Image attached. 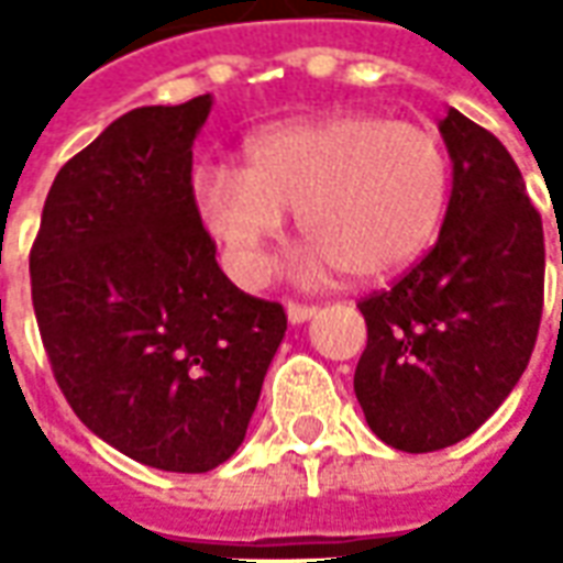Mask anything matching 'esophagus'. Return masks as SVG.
Instances as JSON below:
<instances>
[{
  "instance_id": "1",
  "label": "esophagus",
  "mask_w": 563,
  "mask_h": 563,
  "mask_svg": "<svg viewBox=\"0 0 563 563\" xmlns=\"http://www.w3.org/2000/svg\"><path fill=\"white\" fill-rule=\"evenodd\" d=\"M313 313H317V307H307V305L286 307V317H289V322H292V325H301V322H307V319H313Z\"/></svg>"
}]
</instances>
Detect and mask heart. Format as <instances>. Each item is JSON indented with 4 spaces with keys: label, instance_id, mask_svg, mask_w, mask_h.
<instances>
[{
    "label": "heart",
    "instance_id": "b5f03b06",
    "mask_svg": "<svg viewBox=\"0 0 563 563\" xmlns=\"http://www.w3.org/2000/svg\"><path fill=\"white\" fill-rule=\"evenodd\" d=\"M449 201V159L434 132L341 111L265 129L244 144L241 172L201 168L192 208L244 286H262L298 213L301 277L379 280L434 241Z\"/></svg>",
    "mask_w": 563,
    "mask_h": 563
}]
</instances>
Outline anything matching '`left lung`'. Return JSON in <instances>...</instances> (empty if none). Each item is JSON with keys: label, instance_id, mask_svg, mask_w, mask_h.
Segmentation results:
<instances>
[{"label": "left lung", "instance_id": "8db88e82", "mask_svg": "<svg viewBox=\"0 0 563 563\" xmlns=\"http://www.w3.org/2000/svg\"><path fill=\"white\" fill-rule=\"evenodd\" d=\"M440 135L452 159L440 238L391 289L358 305L367 346L355 398L371 431L401 452L471 437L516 389L543 317V220L519 165L455 108Z\"/></svg>", "mask_w": 563, "mask_h": 563}]
</instances>
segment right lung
Here are the masks:
<instances>
[{
	"label": "right lung",
	"mask_w": 563,
	"mask_h": 563,
	"mask_svg": "<svg viewBox=\"0 0 563 563\" xmlns=\"http://www.w3.org/2000/svg\"><path fill=\"white\" fill-rule=\"evenodd\" d=\"M213 99L117 117L59 168L32 244V307L59 389L92 434L147 467L208 473L244 443L283 334L241 292L192 208Z\"/></svg>",
	"instance_id": "obj_1"
}]
</instances>
